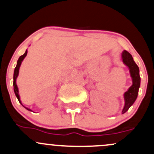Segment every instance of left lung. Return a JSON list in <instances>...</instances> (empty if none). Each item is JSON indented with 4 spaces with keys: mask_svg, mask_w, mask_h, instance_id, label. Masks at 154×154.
Here are the masks:
<instances>
[{
    "mask_svg": "<svg viewBox=\"0 0 154 154\" xmlns=\"http://www.w3.org/2000/svg\"><path fill=\"white\" fill-rule=\"evenodd\" d=\"M122 59L124 63L129 68L133 82L131 86L124 94L125 106L122 111V114H124L129 109V108L134 104L135 100H137L139 88L140 86V76L138 66L135 63L130 53L124 50L122 53Z\"/></svg>",
    "mask_w": 154,
    "mask_h": 154,
    "instance_id": "left-lung-1",
    "label": "left lung"
}]
</instances>
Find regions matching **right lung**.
<instances>
[{"mask_svg": "<svg viewBox=\"0 0 154 154\" xmlns=\"http://www.w3.org/2000/svg\"><path fill=\"white\" fill-rule=\"evenodd\" d=\"M27 54V50L26 51V52L24 53L23 55H21L19 57L18 60H17V66H16L15 69H14V76H13V80H14V81H13V86H14V94H15L16 97H17V100H18L19 103H20V104L22 105L21 102H20V96H19V92H18V88H17V84H16V79H17V76H18V74H19V69H20V65H21V63L22 61L23 60V59L25 58V57L26 56ZM23 106V105H22ZM24 107V106H23ZM24 108H26V107H24ZM26 108L28 111H31V109L28 108Z\"/></svg>", "mask_w": 154, "mask_h": 154, "instance_id": "add662e5", "label": "right lung"}]
</instances>
